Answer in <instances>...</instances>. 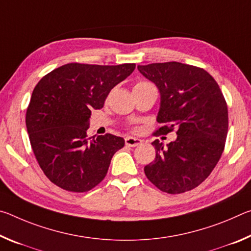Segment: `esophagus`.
<instances>
[{
	"mask_svg": "<svg viewBox=\"0 0 251 251\" xmlns=\"http://www.w3.org/2000/svg\"><path fill=\"white\" fill-rule=\"evenodd\" d=\"M125 143L127 146H131V147H136L138 145H141L143 143L142 139L139 138H136V137H126L125 138Z\"/></svg>",
	"mask_w": 251,
	"mask_h": 251,
	"instance_id": "obj_1",
	"label": "esophagus"
}]
</instances>
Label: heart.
<instances>
[{
  "mask_svg": "<svg viewBox=\"0 0 251 251\" xmlns=\"http://www.w3.org/2000/svg\"><path fill=\"white\" fill-rule=\"evenodd\" d=\"M145 84H147V83H138V84H136L135 86H139V85H145Z\"/></svg>",
  "mask_w": 251,
  "mask_h": 251,
  "instance_id": "heart-1",
  "label": "heart"
}]
</instances>
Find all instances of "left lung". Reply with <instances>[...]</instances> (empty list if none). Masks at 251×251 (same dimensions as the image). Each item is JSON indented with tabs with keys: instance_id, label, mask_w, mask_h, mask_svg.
<instances>
[{
	"instance_id": "left-lung-1",
	"label": "left lung",
	"mask_w": 251,
	"mask_h": 251,
	"mask_svg": "<svg viewBox=\"0 0 251 251\" xmlns=\"http://www.w3.org/2000/svg\"><path fill=\"white\" fill-rule=\"evenodd\" d=\"M158 88L157 130L176 129L177 138L164 146L158 139L152 163L144 168L161 192L181 194L201 185L223 154L228 131V109L218 84L205 70L178 62L138 65Z\"/></svg>"
}]
</instances>
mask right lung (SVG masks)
Instances as JSON below:
<instances>
[{
    "label": "right lung",
    "mask_w": 251,
    "mask_h": 251,
    "mask_svg": "<svg viewBox=\"0 0 251 251\" xmlns=\"http://www.w3.org/2000/svg\"><path fill=\"white\" fill-rule=\"evenodd\" d=\"M135 66L70 63L37 83L26 110V128L40 167L56 186L84 193L104 179L125 141L112 134L88 138L92 110L103 107L110 90Z\"/></svg>",
    "instance_id": "right-lung-1"
}]
</instances>
